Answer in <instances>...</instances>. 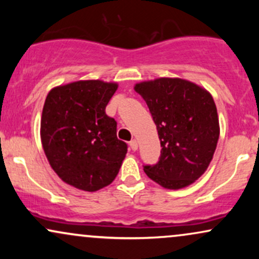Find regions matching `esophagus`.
Here are the masks:
<instances>
[{
    "mask_svg": "<svg viewBox=\"0 0 259 259\" xmlns=\"http://www.w3.org/2000/svg\"><path fill=\"white\" fill-rule=\"evenodd\" d=\"M129 145H130V147H132V150H133V151H136V150H138V141H136L135 139L132 140V141L129 142Z\"/></svg>",
    "mask_w": 259,
    "mask_h": 259,
    "instance_id": "1",
    "label": "esophagus"
}]
</instances>
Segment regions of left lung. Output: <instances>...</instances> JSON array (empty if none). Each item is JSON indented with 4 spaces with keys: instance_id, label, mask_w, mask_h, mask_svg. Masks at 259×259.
Wrapping results in <instances>:
<instances>
[{
    "instance_id": "left-lung-1",
    "label": "left lung",
    "mask_w": 259,
    "mask_h": 259,
    "mask_svg": "<svg viewBox=\"0 0 259 259\" xmlns=\"http://www.w3.org/2000/svg\"><path fill=\"white\" fill-rule=\"evenodd\" d=\"M146 101L160 140V157L145 173L164 189L191 185L207 170L219 139L212 95L179 78H158L135 85Z\"/></svg>"
}]
</instances>
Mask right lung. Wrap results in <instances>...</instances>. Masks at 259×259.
Wrapping results in <instances>:
<instances>
[{"mask_svg": "<svg viewBox=\"0 0 259 259\" xmlns=\"http://www.w3.org/2000/svg\"><path fill=\"white\" fill-rule=\"evenodd\" d=\"M117 89V82L79 80L53 88L45 101V154L56 174L79 190L109 185L125 158L127 146L117 138V121L106 114Z\"/></svg>", "mask_w": 259, "mask_h": 259, "instance_id": "1", "label": "right lung"}]
</instances>
